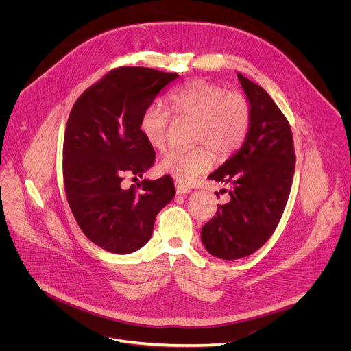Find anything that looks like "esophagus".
Listing matches in <instances>:
<instances>
[{
    "label": "esophagus",
    "mask_w": 351,
    "mask_h": 351,
    "mask_svg": "<svg viewBox=\"0 0 351 351\" xmlns=\"http://www.w3.org/2000/svg\"><path fill=\"white\" fill-rule=\"evenodd\" d=\"M175 187H176V194H179V195H184V194H189L191 191L190 187H187V186H184L182 183H176Z\"/></svg>",
    "instance_id": "34e87169"
}]
</instances>
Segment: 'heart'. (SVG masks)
Returning <instances> with one entry per match:
<instances>
[{
  "label": "heart",
  "instance_id": "heart-1",
  "mask_svg": "<svg viewBox=\"0 0 351 351\" xmlns=\"http://www.w3.org/2000/svg\"><path fill=\"white\" fill-rule=\"evenodd\" d=\"M172 114L195 120L190 149H171L158 162V171L179 183L189 184L213 165V154L227 157L241 147L250 127V108L243 95L226 93L206 80H193L167 95ZM169 112L160 104H149L139 119V131L147 145L162 150L167 143Z\"/></svg>",
  "mask_w": 351,
  "mask_h": 351
}]
</instances>
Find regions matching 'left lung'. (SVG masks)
Here are the masks:
<instances>
[{
    "label": "left lung",
    "mask_w": 351,
    "mask_h": 351,
    "mask_svg": "<svg viewBox=\"0 0 351 351\" xmlns=\"http://www.w3.org/2000/svg\"><path fill=\"white\" fill-rule=\"evenodd\" d=\"M238 79L249 101L250 127L241 149L208 176L230 186V201L201 230L206 252L221 260L250 256L271 238L285 212L295 169L286 116L261 86L242 73Z\"/></svg>",
    "instance_id": "obj_1"
}]
</instances>
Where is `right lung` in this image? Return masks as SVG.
Instances as JSON below:
<instances>
[{
  "label": "right lung",
  "mask_w": 351,
  "mask_h": 351,
  "mask_svg": "<svg viewBox=\"0 0 351 351\" xmlns=\"http://www.w3.org/2000/svg\"><path fill=\"white\" fill-rule=\"evenodd\" d=\"M179 77L143 66L112 69L88 87L69 113L62 176L69 208L83 234L101 249L130 254L143 247L157 213L175 197L172 178L134 180L154 164L156 153L139 131L143 109Z\"/></svg>",
  "instance_id": "right-lung-1"
}]
</instances>
